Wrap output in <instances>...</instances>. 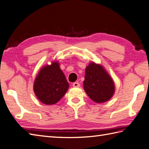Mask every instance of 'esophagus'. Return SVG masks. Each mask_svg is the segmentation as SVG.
I'll return each mask as SVG.
<instances>
[{
    "label": "esophagus",
    "instance_id": "34e87169",
    "mask_svg": "<svg viewBox=\"0 0 149 149\" xmlns=\"http://www.w3.org/2000/svg\"><path fill=\"white\" fill-rule=\"evenodd\" d=\"M73 86L75 87V88H78L80 86V84L78 83V82H75V83H73Z\"/></svg>",
    "mask_w": 149,
    "mask_h": 149
}]
</instances>
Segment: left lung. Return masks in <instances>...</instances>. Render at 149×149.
Listing matches in <instances>:
<instances>
[{
	"label": "left lung",
	"mask_w": 149,
	"mask_h": 149,
	"mask_svg": "<svg viewBox=\"0 0 149 149\" xmlns=\"http://www.w3.org/2000/svg\"><path fill=\"white\" fill-rule=\"evenodd\" d=\"M84 89L90 99L97 103L108 101L115 93V84L102 65L90 63L85 70Z\"/></svg>",
	"instance_id": "obj_1"
}]
</instances>
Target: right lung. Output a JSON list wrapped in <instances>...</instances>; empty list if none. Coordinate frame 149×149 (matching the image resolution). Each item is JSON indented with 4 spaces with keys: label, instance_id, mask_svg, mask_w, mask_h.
<instances>
[{
    "label": "right lung",
    "instance_id": "right-lung-1",
    "mask_svg": "<svg viewBox=\"0 0 149 149\" xmlns=\"http://www.w3.org/2000/svg\"><path fill=\"white\" fill-rule=\"evenodd\" d=\"M69 87L65 74L58 62L53 61L40 69L34 80L33 90L42 103L47 105L55 104L65 95Z\"/></svg>",
    "mask_w": 149,
    "mask_h": 149
}]
</instances>
